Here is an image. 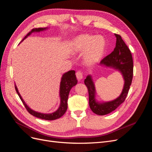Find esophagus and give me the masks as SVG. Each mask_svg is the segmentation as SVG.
<instances>
[{
  "mask_svg": "<svg viewBox=\"0 0 152 152\" xmlns=\"http://www.w3.org/2000/svg\"><path fill=\"white\" fill-rule=\"evenodd\" d=\"M76 76L78 80H81L82 79H83V73L80 71H78L76 73Z\"/></svg>",
  "mask_w": 152,
  "mask_h": 152,
  "instance_id": "34e87169",
  "label": "esophagus"
}]
</instances>
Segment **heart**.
Here are the masks:
<instances>
[{
    "mask_svg": "<svg viewBox=\"0 0 152 152\" xmlns=\"http://www.w3.org/2000/svg\"><path fill=\"white\" fill-rule=\"evenodd\" d=\"M72 49L76 54H84V61L87 65H94L101 61L106 49V40L101 35L82 34L73 39Z\"/></svg>",
    "mask_w": 152,
    "mask_h": 152,
    "instance_id": "1",
    "label": "heart"
}]
</instances>
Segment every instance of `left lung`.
I'll use <instances>...</instances> for the list:
<instances>
[{"label":"left lung","mask_w":152,"mask_h":152,"mask_svg":"<svg viewBox=\"0 0 152 152\" xmlns=\"http://www.w3.org/2000/svg\"><path fill=\"white\" fill-rule=\"evenodd\" d=\"M115 35L117 39L115 48L111 54L101 61L100 65L115 69L121 73L124 84L121 95L110 102L100 103L96 99V92L92 76L87 75L84 80L89 92V107L92 111L99 115H104L111 113L124 103L132 83L133 76L132 54L121 36L115 34Z\"/></svg>","instance_id":"8db88e82"}]
</instances>
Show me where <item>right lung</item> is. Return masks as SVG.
Segmentation results:
<instances>
[{"label":"right lung","mask_w":152,"mask_h":152,"mask_svg":"<svg viewBox=\"0 0 152 152\" xmlns=\"http://www.w3.org/2000/svg\"><path fill=\"white\" fill-rule=\"evenodd\" d=\"M48 28H39L32 29L29 33H28V34L25 37L24 39L21 40V42H23V41L26 38L28 37V36L30 35L32 33H34V32H40V31L47 30ZM77 84V80L75 75V72L74 70L68 71V72L64 73V74L62 75L61 82H60V87H59L60 104H59V107L56 111H55L54 112L51 113H40L31 110L28 106L25 103L24 100L23 99L21 96L20 95L19 91H18V89L16 85H15V89L16 91L17 94H18L20 98L21 99L22 103L25 105L27 111H28L31 115L37 118L44 119V120L53 121L60 118L65 113L67 110V107H68L67 102H68L69 93H70V91L72 87L73 86H75Z\"/></svg>","instance_id":"right-lung-1"}]
</instances>
